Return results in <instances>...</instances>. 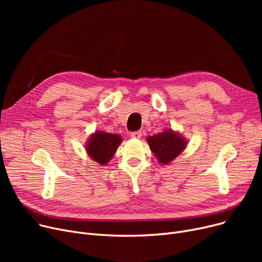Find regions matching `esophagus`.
<instances>
[{
	"label": "esophagus",
	"instance_id": "34e87169",
	"mask_svg": "<svg viewBox=\"0 0 262 262\" xmlns=\"http://www.w3.org/2000/svg\"><path fill=\"white\" fill-rule=\"evenodd\" d=\"M141 136H142V132L141 130H136V132H133L130 134V137H132V138H134V139H139V138H141Z\"/></svg>",
	"mask_w": 262,
	"mask_h": 262
}]
</instances>
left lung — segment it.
Wrapping results in <instances>:
<instances>
[{
    "label": "left lung",
    "mask_w": 262,
    "mask_h": 262,
    "mask_svg": "<svg viewBox=\"0 0 262 262\" xmlns=\"http://www.w3.org/2000/svg\"><path fill=\"white\" fill-rule=\"evenodd\" d=\"M147 142L156 158L163 164L172 161L186 147V140L171 129L148 137Z\"/></svg>",
    "instance_id": "left-lung-1"
}]
</instances>
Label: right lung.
Masks as SVG:
<instances>
[{
    "label": "right lung",
    "instance_id": "obj_1",
    "mask_svg": "<svg viewBox=\"0 0 262 262\" xmlns=\"http://www.w3.org/2000/svg\"><path fill=\"white\" fill-rule=\"evenodd\" d=\"M121 140V137L117 134L98 132L91 137L88 142L87 152L96 162L106 164L115 155Z\"/></svg>",
    "mask_w": 262,
    "mask_h": 262
}]
</instances>
